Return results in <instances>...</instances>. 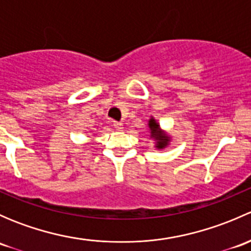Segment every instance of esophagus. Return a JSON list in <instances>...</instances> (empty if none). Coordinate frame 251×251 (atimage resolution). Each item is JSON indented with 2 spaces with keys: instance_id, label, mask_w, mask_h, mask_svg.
Instances as JSON below:
<instances>
[{
  "instance_id": "esophagus-1",
  "label": "esophagus",
  "mask_w": 251,
  "mask_h": 251,
  "mask_svg": "<svg viewBox=\"0 0 251 251\" xmlns=\"http://www.w3.org/2000/svg\"><path fill=\"white\" fill-rule=\"evenodd\" d=\"M113 126H114V128H115V130H118V131H121L123 130V124L121 123H118V121H114V124H113Z\"/></svg>"
}]
</instances>
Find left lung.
Segmentation results:
<instances>
[{"mask_svg": "<svg viewBox=\"0 0 251 251\" xmlns=\"http://www.w3.org/2000/svg\"><path fill=\"white\" fill-rule=\"evenodd\" d=\"M149 128H151V136L156 140V148L159 149L165 148V147L168 146L169 137L168 135L161 132L160 128H159L158 123H155L154 119H151V120H149Z\"/></svg>", "mask_w": 251, "mask_h": 251, "instance_id": "1", "label": "left lung"}]
</instances>
